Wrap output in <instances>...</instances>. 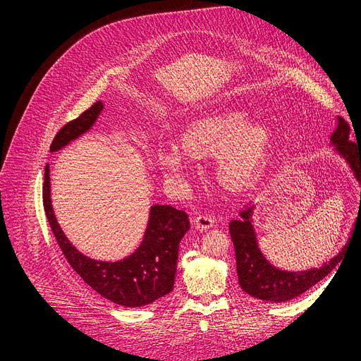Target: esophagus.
I'll return each instance as SVG.
<instances>
[{"mask_svg": "<svg viewBox=\"0 0 361 361\" xmlns=\"http://www.w3.org/2000/svg\"><path fill=\"white\" fill-rule=\"evenodd\" d=\"M214 217L209 213H203V214H199L197 217H195L194 220V224L197 226L199 228H202V231H207V228L213 227L214 226Z\"/></svg>", "mask_w": 361, "mask_h": 361, "instance_id": "esophagus-1", "label": "esophagus"}]
</instances>
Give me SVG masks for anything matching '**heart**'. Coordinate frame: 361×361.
Returning a JSON list of instances; mask_svg holds the SVG:
<instances>
[{"label":"heart","instance_id":"1","mask_svg":"<svg viewBox=\"0 0 361 361\" xmlns=\"http://www.w3.org/2000/svg\"><path fill=\"white\" fill-rule=\"evenodd\" d=\"M249 121L245 111H223L192 119L183 130L185 149L171 144L159 149L161 169L174 180L183 181L192 170L194 157L216 154L219 183L228 190L245 187L265 161L272 130L259 121Z\"/></svg>","mask_w":361,"mask_h":361}]
</instances>
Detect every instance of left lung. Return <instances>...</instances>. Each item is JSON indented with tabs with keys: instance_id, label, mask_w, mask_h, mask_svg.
Listing matches in <instances>:
<instances>
[{
	"instance_id": "1",
	"label": "left lung",
	"mask_w": 361,
	"mask_h": 361,
	"mask_svg": "<svg viewBox=\"0 0 361 361\" xmlns=\"http://www.w3.org/2000/svg\"><path fill=\"white\" fill-rule=\"evenodd\" d=\"M348 123L343 118H337V128L330 137V144L333 149L347 162L354 178L361 187V147L348 141ZM255 209L256 206L245 207L239 213V217L228 224V231H231L236 252L239 285L246 293L257 300L279 304L300 297L340 265L347 247L351 243L355 227L361 221V191L358 214L347 243L330 262H324L319 268H311L307 271H285L276 268L262 253L253 226Z\"/></svg>"
}]
</instances>
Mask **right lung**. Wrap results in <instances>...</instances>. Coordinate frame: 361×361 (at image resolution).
<instances>
[{
	"instance_id": "add662e5",
	"label": "right lung",
	"mask_w": 361,
	"mask_h": 361,
	"mask_svg": "<svg viewBox=\"0 0 361 361\" xmlns=\"http://www.w3.org/2000/svg\"><path fill=\"white\" fill-rule=\"evenodd\" d=\"M104 102H96L78 119L64 125L54 137L50 151L56 152L86 134L102 114ZM43 203L56 240L71 267L104 298L123 307H144L173 290L180 242L190 228L184 210L154 204L147 231L134 253L116 260H96L79 252L57 223L50 197V166L46 164Z\"/></svg>"
}]
</instances>
